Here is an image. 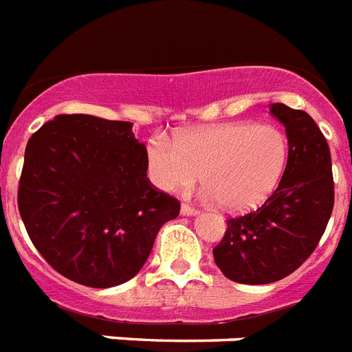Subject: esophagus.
I'll list each match as a JSON object with an SVG mask.
<instances>
[{
  "instance_id": "1",
  "label": "esophagus",
  "mask_w": 352,
  "mask_h": 352,
  "mask_svg": "<svg viewBox=\"0 0 352 352\" xmlns=\"http://www.w3.org/2000/svg\"><path fill=\"white\" fill-rule=\"evenodd\" d=\"M179 212H182V214H184V216H198L199 214V210L194 209L192 205H189V204L182 205V209H179Z\"/></svg>"
}]
</instances>
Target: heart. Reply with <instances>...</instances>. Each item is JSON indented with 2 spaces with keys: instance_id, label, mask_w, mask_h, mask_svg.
Wrapping results in <instances>:
<instances>
[{
  "instance_id": "b5f03b06",
  "label": "heart",
  "mask_w": 352,
  "mask_h": 352,
  "mask_svg": "<svg viewBox=\"0 0 352 352\" xmlns=\"http://www.w3.org/2000/svg\"><path fill=\"white\" fill-rule=\"evenodd\" d=\"M287 138L276 125L232 122L154 136L145 145L148 178L160 190L182 194L204 174L205 199L227 210L252 209L276 189L287 165Z\"/></svg>"
}]
</instances>
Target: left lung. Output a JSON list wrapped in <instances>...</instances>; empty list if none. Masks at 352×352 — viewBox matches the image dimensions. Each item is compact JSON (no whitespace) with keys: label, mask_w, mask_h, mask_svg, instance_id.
Wrapping results in <instances>:
<instances>
[{"label":"left lung","mask_w":352,"mask_h":352,"mask_svg":"<svg viewBox=\"0 0 352 352\" xmlns=\"http://www.w3.org/2000/svg\"><path fill=\"white\" fill-rule=\"evenodd\" d=\"M289 142L276 190L249 214L227 220L216 265L232 282L263 285L289 276L318 245L334 205L331 153L307 112L271 103Z\"/></svg>","instance_id":"left-lung-1"}]
</instances>
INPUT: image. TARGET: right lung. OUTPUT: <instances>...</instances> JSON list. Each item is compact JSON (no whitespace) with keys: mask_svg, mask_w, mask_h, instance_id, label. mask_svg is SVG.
<instances>
[{"mask_svg":"<svg viewBox=\"0 0 352 352\" xmlns=\"http://www.w3.org/2000/svg\"><path fill=\"white\" fill-rule=\"evenodd\" d=\"M25 229L56 271L87 287L134 278L179 201L147 179L131 122L60 114L25 148L18 190Z\"/></svg>","mask_w":352,"mask_h":352,"instance_id":"1","label":"right lung"}]
</instances>
